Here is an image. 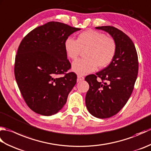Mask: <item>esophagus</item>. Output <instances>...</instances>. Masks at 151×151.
Masks as SVG:
<instances>
[{"label":"esophagus","instance_id":"1","mask_svg":"<svg viewBox=\"0 0 151 151\" xmlns=\"http://www.w3.org/2000/svg\"><path fill=\"white\" fill-rule=\"evenodd\" d=\"M84 77L83 76H81V75H78L77 76V82L84 81Z\"/></svg>","mask_w":151,"mask_h":151}]
</instances>
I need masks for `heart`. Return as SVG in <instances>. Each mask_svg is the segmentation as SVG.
I'll return each instance as SVG.
<instances>
[{"label":"heart","instance_id":"obj_1","mask_svg":"<svg viewBox=\"0 0 151 151\" xmlns=\"http://www.w3.org/2000/svg\"><path fill=\"white\" fill-rule=\"evenodd\" d=\"M64 47L67 55L76 60L82 50H86V58L75 61L73 70L79 75H86L97 69L108 67L116 54L117 44L114 38L100 32L88 30L80 34L77 40L67 37Z\"/></svg>","mask_w":151,"mask_h":151}]
</instances>
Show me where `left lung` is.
Masks as SVG:
<instances>
[{
    "label": "left lung",
    "instance_id": "obj_1",
    "mask_svg": "<svg viewBox=\"0 0 151 151\" xmlns=\"http://www.w3.org/2000/svg\"><path fill=\"white\" fill-rule=\"evenodd\" d=\"M106 32L117 44L116 54L108 67L85 78L89 86L86 105L94 117L109 118L117 114L129 100L138 73V58L130 38L114 27H95ZM100 78L99 82L96 78Z\"/></svg>",
    "mask_w": 151,
    "mask_h": 151
}]
</instances>
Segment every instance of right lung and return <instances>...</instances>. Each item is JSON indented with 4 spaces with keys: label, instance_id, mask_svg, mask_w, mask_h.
I'll return each mask as SVG.
<instances>
[{
    "label": "right lung",
    "instance_id": "obj_1",
    "mask_svg": "<svg viewBox=\"0 0 151 151\" xmlns=\"http://www.w3.org/2000/svg\"><path fill=\"white\" fill-rule=\"evenodd\" d=\"M51 21L30 32L19 45L15 56L16 82L28 106L40 115L58 113L76 83L64 47L70 34L80 30ZM63 74L64 76L59 77Z\"/></svg>",
    "mask_w": 151,
    "mask_h": 151
}]
</instances>
